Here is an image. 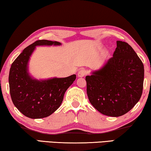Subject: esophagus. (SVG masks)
Listing matches in <instances>:
<instances>
[{
    "instance_id": "1",
    "label": "esophagus",
    "mask_w": 151,
    "mask_h": 151,
    "mask_svg": "<svg viewBox=\"0 0 151 151\" xmlns=\"http://www.w3.org/2000/svg\"><path fill=\"white\" fill-rule=\"evenodd\" d=\"M85 75H86V71H85L84 69H81L80 70H78V77H83V76H85Z\"/></svg>"
}]
</instances>
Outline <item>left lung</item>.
I'll list each match as a JSON object with an SVG mask.
<instances>
[{
  "mask_svg": "<svg viewBox=\"0 0 151 151\" xmlns=\"http://www.w3.org/2000/svg\"><path fill=\"white\" fill-rule=\"evenodd\" d=\"M144 75L143 63L133 48L117 40L113 56L104 67L85 77L90 103L104 115H123L140 100Z\"/></svg>",
  "mask_w": 151,
  "mask_h": 151,
  "instance_id": "1",
  "label": "left lung"
}]
</instances>
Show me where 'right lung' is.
<instances>
[{"label": "right lung", "mask_w": 151, "mask_h": 151, "mask_svg": "<svg viewBox=\"0 0 151 151\" xmlns=\"http://www.w3.org/2000/svg\"><path fill=\"white\" fill-rule=\"evenodd\" d=\"M60 45L57 41L39 40L26 47L11 64L9 83L11 100L24 115L31 119L47 117L61 105L67 89L76 79L73 75L66 78L33 79L28 73V63L37 45Z\"/></svg>", "instance_id": "add662e5"}]
</instances>
